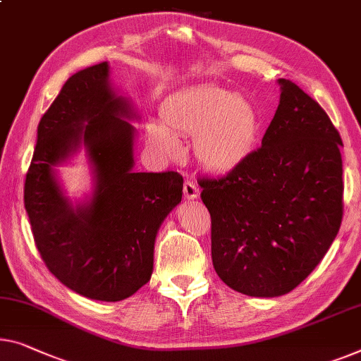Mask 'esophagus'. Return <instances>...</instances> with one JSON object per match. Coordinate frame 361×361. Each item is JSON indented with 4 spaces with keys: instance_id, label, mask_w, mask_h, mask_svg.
<instances>
[{
    "instance_id": "obj_1",
    "label": "esophagus",
    "mask_w": 361,
    "mask_h": 361,
    "mask_svg": "<svg viewBox=\"0 0 361 361\" xmlns=\"http://www.w3.org/2000/svg\"><path fill=\"white\" fill-rule=\"evenodd\" d=\"M183 192H185V197L188 201H195V199L199 197V188L192 181H185V185H183Z\"/></svg>"
}]
</instances>
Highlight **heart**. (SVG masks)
<instances>
[{"mask_svg":"<svg viewBox=\"0 0 361 361\" xmlns=\"http://www.w3.org/2000/svg\"><path fill=\"white\" fill-rule=\"evenodd\" d=\"M160 121L146 125V141L155 154L178 157L181 146L175 136H192L197 162L214 173L243 165L261 136V115L252 100L215 84L171 95L160 106Z\"/></svg>","mask_w":361,"mask_h":361,"instance_id":"b5f03b06","label":"heart"}]
</instances>
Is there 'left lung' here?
<instances>
[{
    "mask_svg": "<svg viewBox=\"0 0 361 361\" xmlns=\"http://www.w3.org/2000/svg\"><path fill=\"white\" fill-rule=\"evenodd\" d=\"M261 149L224 178L201 180L217 276L250 297L285 295L313 272L342 222V139L288 79Z\"/></svg>",
    "mask_w": 361,
    "mask_h": 361,
    "instance_id": "1",
    "label": "left lung"
}]
</instances>
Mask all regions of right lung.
I'll list each match as a JSON object with an SVG mask.
<instances>
[{
  "mask_svg": "<svg viewBox=\"0 0 361 361\" xmlns=\"http://www.w3.org/2000/svg\"><path fill=\"white\" fill-rule=\"evenodd\" d=\"M137 120L104 61L73 74L37 128L24 188L37 250L58 281L90 300H125L150 281L159 228L181 202L180 173L133 170ZM82 148L93 190L73 202L56 166Z\"/></svg>",
  "mask_w": 361,
  "mask_h": 361,
  "instance_id": "right-lung-1",
  "label": "right lung"
}]
</instances>
